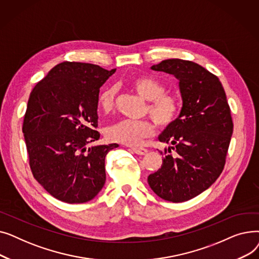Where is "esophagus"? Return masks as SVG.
<instances>
[{
	"instance_id": "esophagus-1",
	"label": "esophagus",
	"mask_w": 259,
	"mask_h": 259,
	"mask_svg": "<svg viewBox=\"0 0 259 259\" xmlns=\"http://www.w3.org/2000/svg\"><path fill=\"white\" fill-rule=\"evenodd\" d=\"M132 151H133L134 153L139 154V155H145V154H147V152H148V150H147V149H145V148H133Z\"/></svg>"
}]
</instances>
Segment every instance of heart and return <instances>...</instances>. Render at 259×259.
I'll return each mask as SVG.
<instances>
[{"mask_svg": "<svg viewBox=\"0 0 259 259\" xmlns=\"http://www.w3.org/2000/svg\"><path fill=\"white\" fill-rule=\"evenodd\" d=\"M131 86L140 97L149 101L147 110L158 127L168 128L178 118L181 110L180 99L173 93H166L165 86L159 80L151 76H140L132 80ZM115 94V87H107L99 94V107L104 113L113 110ZM153 133L154 126L150 120L122 119L107 128L106 137L110 142L139 146Z\"/></svg>", "mask_w": 259, "mask_h": 259, "instance_id": "obj_1", "label": "heart"}]
</instances>
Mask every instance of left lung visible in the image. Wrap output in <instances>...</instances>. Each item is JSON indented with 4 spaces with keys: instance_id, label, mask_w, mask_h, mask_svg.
I'll list each match as a JSON object with an SVG mask.
<instances>
[{
    "instance_id": "left-lung-1",
    "label": "left lung",
    "mask_w": 259,
    "mask_h": 259,
    "mask_svg": "<svg viewBox=\"0 0 259 259\" xmlns=\"http://www.w3.org/2000/svg\"><path fill=\"white\" fill-rule=\"evenodd\" d=\"M151 69L180 80L183 107L159 134V142L173 146L165 149L161 168L148 176V184L160 198L183 202L207 190L223 172L233 133L231 110L221 80L202 66L169 59Z\"/></svg>"
}]
</instances>
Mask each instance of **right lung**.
I'll use <instances>...</instances> for the list:
<instances>
[{"label":"right lung","instance_id":"obj_1","mask_svg":"<svg viewBox=\"0 0 259 259\" xmlns=\"http://www.w3.org/2000/svg\"><path fill=\"white\" fill-rule=\"evenodd\" d=\"M115 72L99 65L63 62L30 93L23 133L34 179L62 201L94 198L106 182L105 157L117 144L98 141L100 88Z\"/></svg>","mask_w":259,"mask_h":259}]
</instances>
